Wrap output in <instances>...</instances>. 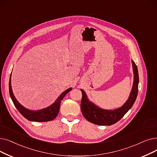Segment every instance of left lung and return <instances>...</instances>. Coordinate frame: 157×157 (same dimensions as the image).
I'll list each match as a JSON object with an SVG mask.
<instances>
[{
	"label": "left lung",
	"mask_w": 157,
	"mask_h": 157,
	"mask_svg": "<svg viewBox=\"0 0 157 157\" xmlns=\"http://www.w3.org/2000/svg\"><path fill=\"white\" fill-rule=\"evenodd\" d=\"M132 65L134 72V81L132 90L126 103L119 108L114 110H106L101 109L88 101L84 90H81L83 95L81 101V110L86 120L95 124L110 126L118 122L132 107L137 96L139 81L138 69L133 61H132Z\"/></svg>",
	"instance_id": "1"
}]
</instances>
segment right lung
I'll list each match as a JSON object with an SVG mask.
<instances>
[{"instance_id": "obj_1", "label": "right lung", "mask_w": 157, "mask_h": 157, "mask_svg": "<svg viewBox=\"0 0 157 157\" xmlns=\"http://www.w3.org/2000/svg\"><path fill=\"white\" fill-rule=\"evenodd\" d=\"M72 90V88H70L67 89L65 92H63L60 96L57 99L55 103L51 106L47 107V108L43 109V110H40L39 111H32L29 110L28 109L24 108L22 105H20L16 98H15L14 95H13L12 88L11 86V77L10 79V83H9V90H10V97L12 99L13 104L15 105V107L17 108L18 112L21 113L23 116L29 121H36V122H46V121H50L55 119L58 115L59 111V107L61 101L63 99L65 95L69 92Z\"/></svg>"}]
</instances>
